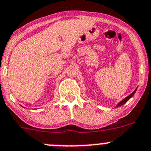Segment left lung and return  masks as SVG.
Here are the masks:
<instances>
[{"instance_id":"left-lung-1","label":"left lung","mask_w":151,"mask_h":151,"mask_svg":"<svg viewBox=\"0 0 151 151\" xmlns=\"http://www.w3.org/2000/svg\"><path fill=\"white\" fill-rule=\"evenodd\" d=\"M136 90H137V88H136L135 90H134V91H133L132 93L131 94L129 95V96H128L127 97H126V98H125L124 99H123V100H122V101H121V102H119V104H117L116 107H119V106H122V105H124V104H126V103L127 102V101H129V100L130 99V98H131L133 96H134V93H135V92H136Z\"/></svg>"}]
</instances>
